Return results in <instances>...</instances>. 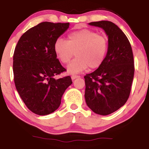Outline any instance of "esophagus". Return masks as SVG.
<instances>
[{
    "label": "esophagus",
    "instance_id": "obj_1",
    "mask_svg": "<svg viewBox=\"0 0 149 149\" xmlns=\"http://www.w3.org/2000/svg\"><path fill=\"white\" fill-rule=\"evenodd\" d=\"M79 76H78V75H72L71 76V79H72V80H74V79H76L77 78H79Z\"/></svg>",
    "mask_w": 149,
    "mask_h": 149
}]
</instances>
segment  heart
Segmentation results:
<instances>
[{
    "instance_id": "heart-1",
    "label": "heart",
    "mask_w": 149,
    "mask_h": 149,
    "mask_svg": "<svg viewBox=\"0 0 149 149\" xmlns=\"http://www.w3.org/2000/svg\"><path fill=\"white\" fill-rule=\"evenodd\" d=\"M108 49L106 37L94 30L83 29L70 32L67 40L58 38L54 50L63 64H68L74 56L76 58L67 66L70 74H76L87 69L97 68L102 64Z\"/></svg>"
}]
</instances>
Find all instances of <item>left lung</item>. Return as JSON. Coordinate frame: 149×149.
Listing matches in <instances>:
<instances>
[{"label":"left lung","instance_id":"obj_1","mask_svg":"<svg viewBox=\"0 0 149 149\" xmlns=\"http://www.w3.org/2000/svg\"><path fill=\"white\" fill-rule=\"evenodd\" d=\"M88 24L104 30L108 49L101 66L84 77L85 102L95 113L108 115L123 107L129 97L134 74L133 52L127 36L113 22Z\"/></svg>","mask_w":149,"mask_h":149}]
</instances>
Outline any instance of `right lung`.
<instances>
[{
  "instance_id": "right-lung-1",
  "label": "right lung",
  "mask_w": 149,
  "mask_h": 149,
  "mask_svg": "<svg viewBox=\"0 0 149 149\" xmlns=\"http://www.w3.org/2000/svg\"><path fill=\"white\" fill-rule=\"evenodd\" d=\"M69 26L42 22L23 34L15 47L13 70L16 89L28 109L36 115L56 111L65 90L72 83L70 76L55 78L66 69L57 59L54 45Z\"/></svg>"
}]
</instances>
